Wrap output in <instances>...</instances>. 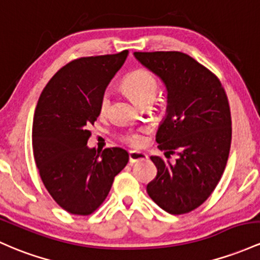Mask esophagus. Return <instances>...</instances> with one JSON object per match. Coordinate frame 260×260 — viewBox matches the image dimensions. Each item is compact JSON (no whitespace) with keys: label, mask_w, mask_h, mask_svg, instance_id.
<instances>
[{"label":"esophagus","mask_w":260,"mask_h":260,"mask_svg":"<svg viewBox=\"0 0 260 260\" xmlns=\"http://www.w3.org/2000/svg\"><path fill=\"white\" fill-rule=\"evenodd\" d=\"M148 155L144 152H138V150H131L129 152V162L133 164V162L138 160H144L147 159Z\"/></svg>","instance_id":"obj_1"}]
</instances>
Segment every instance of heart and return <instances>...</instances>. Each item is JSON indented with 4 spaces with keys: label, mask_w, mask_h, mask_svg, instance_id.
<instances>
[{
    "label": "heart",
    "mask_w": 260,
    "mask_h": 260,
    "mask_svg": "<svg viewBox=\"0 0 260 260\" xmlns=\"http://www.w3.org/2000/svg\"><path fill=\"white\" fill-rule=\"evenodd\" d=\"M122 86L141 106L144 104H153L156 99L159 91V84L155 75L150 71L144 69H138L127 74L122 81ZM111 106L110 92H105L100 100V112L101 115H106L108 108ZM143 136L141 132H129L123 136L125 143L133 147H139L143 143Z\"/></svg>",
    "instance_id": "heart-1"
}]
</instances>
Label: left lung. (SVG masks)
<instances>
[{"label": "left lung", "instance_id": "1", "mask_svg": "<svg viewBox=\"0 0 260 260\" xmlns=\"http://www.w3.org/2000/svg\"><path fill=\"white\" fill-rule=\"evenodd\" d=\"M135 58L161 80L168 91L167 113L156 132L164 155H152L158 173L147 185L150 199L167 212L198 209L217 186L232 139L227 95L209 69L181 51H136Z\"/></svg>", "mask_w": 260, "mask_h": 260}]
</instances>
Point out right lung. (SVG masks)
Returning a JSON list of instances; mask_svg holds the SVG:
<instances>
[{
	"label": "right lung",
	"mask_w": 260,
	"mask_h": 260,
	"mask_svg": "<svg viewBox=\"0 0 260 260\" xmlns=\"http://www.w3.org/2000/svg\"><path fill=\"white\" fill-rule=\"evenodd\" d=\"M128 56L80 58L62 67L43 90L34 112V160L56 204L73 215L92 213L110 192L115 176L127 165L128 152L88 148L100 100Z\"/></svg>",
	"instance_id": "right-lung-1"
}]
</instances>
